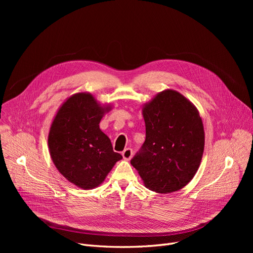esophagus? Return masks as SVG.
I'll use <instances>...</instances> for the list:
<instances>
[{
  "mask_svg": "<svg viewBox=\"0 0 253 253\" xmlns=\"http://www.w3.org/2000/svg\"><path fill=\"white\" fill-rule=\"evenodd\" d=\"M132 155H133V153H132V150L131 149H126L122 152V156H123V159L124 160H130Z\"/></svg>",
  "mask_w": 253,
  "mask_h": 253,
  "instance_id": "34e87169",
  "label": "esophagus"
}]
</instances>
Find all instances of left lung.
<instances>
[{"mask_svg": "<svg viewBox=\"0 0 253 253\" xmlns=\"http://www.w3.org/2000/svg\"><path fill=\"white\" fill-rule=\"evenodd\" d=\"M145 141L131 160L144 187L159 194L184 188L204 152L205 132L198 109L179 92L166 89L142 106Z\"/></svg>", "mask_w": 253, "mask_h": 253, "instance_id": "8db88e82", "label": "left lung"}]
</instances>
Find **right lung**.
Wrapping results in <instances>:
<instances>
[{
  "label": "right lung",
  "instance_id": "add662e5",
  "mask_svg": "<svg viewBox=\"0 0 253 253\" xmlns=\"http://www.w3.org/2000/svg\"><path fill=\"white\" fill-rule=\"evenodd\" d=\"M112 104H101L89 92H78L60 105L50 126L48 148L59 173L76 187L101 184L122 156L99 128Z\"/></svg>",
  "mask_w": 253,
  "mask_h": 253
}]
</instances>
